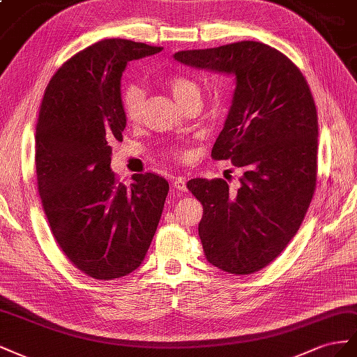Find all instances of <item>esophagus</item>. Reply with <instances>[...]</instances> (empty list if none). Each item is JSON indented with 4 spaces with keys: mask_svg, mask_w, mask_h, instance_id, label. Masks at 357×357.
<instances>
[{
    "mask_svg": "<svg viewBox=\"0 0 357 357\" xmlns=\"http://www.w3.org/2000/svg\"><path fill=\"white\" fill-rule=\"evenodd\" d=\"M172 184L178 191H187V181H185V178H175V179H173Z\"/></svg>",
    "mask_w": 357,
    "mask_h": 357,
    "instance_id": "34e87169",
    "label": "esophagus"
}]
</instances>
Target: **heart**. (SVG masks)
Segmentation results:
<instances>
[{"instance_id": "1", "label": "heart", "mask_w": 357, "mask_h": 357, "mask_svg": "<svg viewBox=\"0 0 357 357\" xmlns=\"http://www.w3.org/2000/svg\"><path fill=\"white\" fill-rule=\"evenodd\" d=\"M167 85L172 91L173 97L176 98L178 103L184 107L190 101L200 100V86L195 80L182 76L175 75L167 79ZM144 103H145V94L139 86L136 85H127L121 93V109L124 119L128 124H137L142 118V112H144ZM170 157L176 160H187L190 157V151L184 148H173L169 151Z\"/></svg>"}]
</instances>
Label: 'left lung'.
Wrapping results in <instances>:
<instances>
[{
  "instance_id": "1",
  "label": "left lung",
  "mask_w": 357,
  "mask_h": 357,
  "mask_svg": "<svg viewBox=\"0 0 357 357\" xmlns=\"http://www.w3.org/2000/svg\"><path fill=\"white\" fill-rule=\"evenodd\" d=\"M173 58L236 79L211 157L241 167V185L197 178L187 188L203 205L199 236L206 260L229 273H254L289 245L314 195L319 122L310 86L286 55L260 42L181 50Z\"/></svg>"
}]
</instances>
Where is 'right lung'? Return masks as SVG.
Instances as JSON below:
<instances>
[{
	"mask_svg": "<svg viewBox=\"0 0 357 357\" xmlns=\"http://www.w3.org/2000/svg\"><path fill=\"white\" fill-rule=\"evenodd\" d=\"M162 47L106 38L71 56L46 86L36 127L38 195L59 248L96 280H115L144 261L169 184L154 173L119 182L112 144L122 140L121 77L128 61Z\"/></svg>",
	"mask_w": 357,
	"mask_h": 357,
	"instance_id": "right-lung-1",
	"label": "right lung"
}]
</instances>
